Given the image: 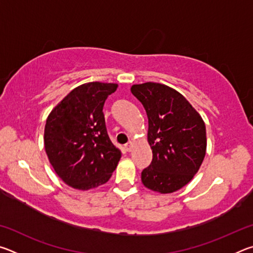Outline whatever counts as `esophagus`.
Wrapping results in <instances>:
<instances>
[{
    "label": "esophagus",
    "mask_w": 253,
    "mask_h": 253,
    "mask_svg": "<svg viewBox=\"0 0 253 253\" xmlns=\"http://www.w3.org/2000/svg\"><path fill=\"white\" fill-rule=\"evenodd\" d=\"M125 149H126V151L127 152H130L131 151V149H132V143H127L126 145H125Z\"/></svg>",
    "instance_id": "34e87169"
}]
</instances>
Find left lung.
Instances as JSON below:
<instances>
[{
  "mask_svg": "<svg viewBox=\"0 0 253 253\" xmlns=\"http://www.w3.org/2000/svg\"><path fill=\"white\" fill-rule=\"evenodd\" d=\"M130 91L146 110L153 152L142 182L154 192L173 193L200 169L207 152L205 124L185 97L169 85L145 83L132 84Z\"/></svg>",
  "mask_w": 253,
  "mask_h": 253,
  "instance_id": "8db88e82",
  "label": "left lung"
}]
</instances>
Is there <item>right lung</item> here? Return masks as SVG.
Listing matches in <instances>:
<instances>
[{
  "label": "right lung",
  "mask_w": 253,
  "mask_h": 253,
  "mask_svg": "<svg viewBox=\"0 0 253 253\" xmlns=\"http://www.w3.org/2000/svg\"><path fill=\"white\" fill-rule=\"evenodd\" d=\"M117 87L99 81L78 85L46 118L44 148L50 164L76 190L88 191L108 182L121 160L102 113L107 97Z\"/></svg>",
  "instance_id": "1"
}]
</instances>
